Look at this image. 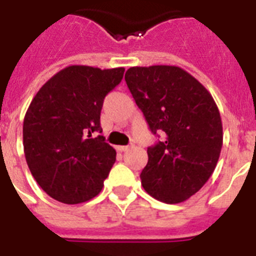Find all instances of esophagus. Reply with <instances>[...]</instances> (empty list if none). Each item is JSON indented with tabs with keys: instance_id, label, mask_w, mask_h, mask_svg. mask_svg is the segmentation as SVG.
I'll list each match as a JSON object with an SVG mask.
<instances>
[{
	"instance_id": "esophagus-1",
	"label": "esophagus",
	"mask_w": 256,
	"mask_h": 256,
	"mask_svg": "<svg viewBox=\"0 0 256 256\" xmlns=\"http://www.w3.org/2000/svg\"><path fill=\"white\" fill-rule=\"evenodd\" d=\"M130 148H132V146H118V148H116V150L120 152H128Z\"/></svg>"
}]
</instances>
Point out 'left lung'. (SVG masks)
<instances>
[{
	"instance_id": "obj_1",
	"label": "left lung",
	"mask_w": 256,
	"mask_h": 256,
	"mask_svg": "<svg viewBox=\"0 0 256 256\" xmlns=\"http://www.w3.org/2000/svg\"><path fill=\"white\" fill-rule=\"evenodd\" d=\"M124 80L152 134L164 136L148 148L142 186L160 202H183L202 188L218 164L223 144L218 106L178 66H134Z\"/></svg>"
}]
</instances>
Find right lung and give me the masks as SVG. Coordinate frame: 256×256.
<instances>
[{"label": "right lung", "mask_w": 256, "mask_h": 256, "mask_svg": "<svg viewBox=\"0 0 256 256\" xmlns=\"http://www.w3.org/2000/svg\"><path fill=\"white\" fill-rule=\"evenodd\" d=\"M124 68L68 66L50 78L24 120V152L46 194L66 204L90 200L104 187L116 150L104 142L100 110L124 78Z\"/></svg>", "instance_id": "1"}]
</instances>
